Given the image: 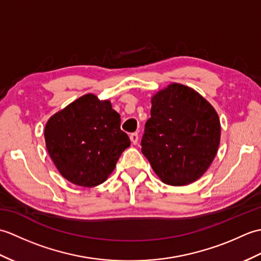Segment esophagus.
<instances>
[{
  "label": "esophagus",
  "mask_w": 261,
  "mask_h": 261,
  "mask_svg": "<svg viewBox=\"0 0 261 261\" xmlns=\"http://www.w3.org/2000/svg\"><path fill=\"white\" fill-rule=\"evenodd\" d=\"M130 140H131L132 143H134V145H137L138 140H139V136H138L137 132H135V134H131V135H130Z\"/></svg>",
  "instance_id": "obj_1"
}]
</instances>
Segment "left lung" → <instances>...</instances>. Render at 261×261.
Here are the masks:
<instances>
[{
	"label": "left lung",
	"mask_w": 261,
	"mask_h": 261,
	"mask_svg": "<svg viewBox=\"0 0 261 261\" xmlns=\"http://www.w3.org/2000/svg\"><path fill=\"white\" fill-rule=\"evenodd\" d=\"M141 151L165 184L184 186L201 177L218 152L219 115L193 88L177 84L154 94Z\"/></svg>",
	"instance_id": "8db88e82"
}]
</instances>
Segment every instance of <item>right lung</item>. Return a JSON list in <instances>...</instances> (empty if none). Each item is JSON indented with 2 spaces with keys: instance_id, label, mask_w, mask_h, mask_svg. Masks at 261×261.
Segmentation results:
<instances>
[{
  "instance_id": "right-lung-1",
  "label": "right lung",
  "mask_w": 261,
  "mask_h": 261,
  "mask_svg": "<svg viewBox=\"0 0 261 261\" xmlns=\"http://www.w3.org/2000/svg\"><path fill=\"white\" fill-rule=\"evenodd\" d=\"M109 99L94 94L77 98L54 114L45 127L49 156L64 178L94 187L108 179L130 139Z\"/></svg>"
}]
</instances>
